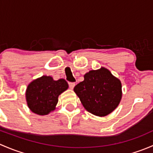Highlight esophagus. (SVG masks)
<instances>
[{
  "mask_svg": "<svg viewBox=\"0 0 153 153\" xmlns=\"http://www.w3.org/2000/svg\"><path fill=\"white\" fill-rule=\"evenodd\" d=\"M75 83H74V82H69V86L70 89H72L74 87H75Z\"/></svg>",
  "mask_w": 153,
  "mask_h": 153,
  "instance_id": "esophagus-1",
  "label": "esophagus"
}]
</instances>
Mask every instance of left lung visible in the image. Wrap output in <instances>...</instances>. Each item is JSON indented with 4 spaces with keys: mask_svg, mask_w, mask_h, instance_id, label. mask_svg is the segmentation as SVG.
I'll return each instance as SVG.
<instances>
[{
    "mask_svg": "<svg viewBox=\"0 0 153 153\" xmlns=\"http://www.w3.org/2000/svg\"><path fill=\"white\" fill-rule=\"evenodd\" d=\"M74 91L86 110L100 117L111 113L122 97L120 80L104 67L86 73Z\"/></svg>",
    "mask_w": 153,
    "mask_h": 153,
    "instance_id": "left-lung-1",
    "label": "left lung"
}]
</instances>
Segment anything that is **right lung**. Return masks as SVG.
<instances>
[{"mask_svg":"<svg viewBox=\"0 0 153 153\" xmlns=\"http://www.w3.org/2000/svg\"><path fill=\"white\" fill-rule=\"evenodd\" d=\"M64 79L54 81L51 76L43 75L32 81L27 86L26 99L32 112L39 115H45L55 110L58 96L68 89Z\"/></svg>","mask_w":153,"mask_h":153,"instance_id":"add662e5","label":"right lung"}]
</instances>
